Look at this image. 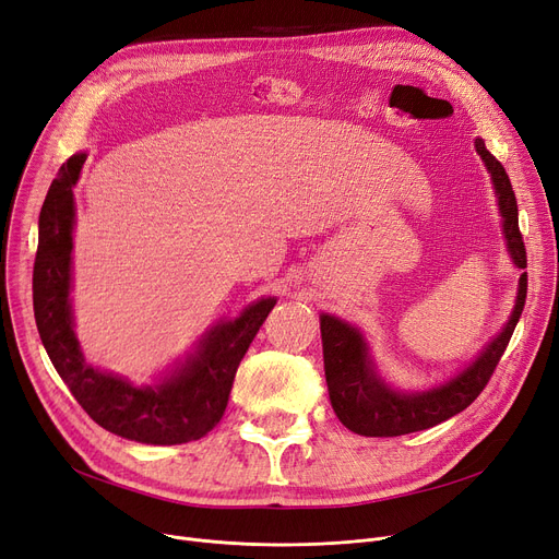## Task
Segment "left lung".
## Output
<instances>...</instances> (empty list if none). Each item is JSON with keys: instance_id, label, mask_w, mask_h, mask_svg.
<instances>
[{"instance_id": "left-lung-1", "label": "left lung", "mask_w": 559, "mask_h": 559, "mask_svg": "<svg viewBox=\"0 0 559 559\" xmlns=\"http://www.w3.org/2000/svg\"><path fill=\"white\" fill-rule=\"evenodd\" d=\"M475 148L484 164H487L493 180L507 251L519 270H525L527 255L523 235L519 230V205L512 182H509L504 166L487 151L481 139H475ZM525 295L527 272H523L519 278L516 306L502 331L481 349V354L466 370H461L448 383L429 388V391L423 393H402L388 385L377 372L362 333L356 326L333 318V314H320L324 374L337 420L360 436H402L429 429L461 414V411L477 400L484 385L489 383L500 356L509 345V337H512L519 324Z\"/></svg>"}]
</instances>
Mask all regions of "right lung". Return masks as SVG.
<instances>
[{"mask_svg": "<svg viewBox=\"0 0 559 559\" xmlns=\"http://www.w3.org/2000/svg\"><path fill=\"white\" fill-rule=\"evenodd\" d=\"M84 159V153L72 155L59 168L38 219L34 314L45 352L72 397L107 431L148 445L199 441L224 418L239 360L276 299H260L239 318L216 324L205 333L197 354L155 385H134L88 366L72 331L70 312V253L75 226L72 187Z\"/></svg>", "mask_w": 559, "mask_h": 559, "instance_id": "right-lung-1", "label": "right lung"}]
</instances>
